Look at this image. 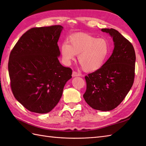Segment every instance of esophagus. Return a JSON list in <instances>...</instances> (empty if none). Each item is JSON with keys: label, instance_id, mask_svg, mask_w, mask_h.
I'll return each instance as SVG.
<instances>
[{"label": "esophagus", "instance_id": "obj_1", "mask_svg": "<svg viewBox=\"0 0 146 146\" xmlns=\"http://www.w3.org/2000/svg\"><path fill=\"white\" fill-rule=\"evenodd\" d=\"M81 76V73L77 72V71H73V73H72V76H73V77H75V76Z\"/></svg>", "mask_w": 146, "mask_h": 146}]
</instances>
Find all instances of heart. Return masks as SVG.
I'll return each instance as SVG.
<instances>
[{
	"label": "heart",
	"instance_id": "obj_1",
	"mask_svg": "<svg viewBox=\"0 0 146 146\" xmlns=\"http://www.w3.org/2000/svg\"><path fill=\"white\" fill-rule=\"evenodd\" d=\"M63 61L69 64L78 55L80 64L86 71H96L103 66L110 52V45L106 39L97 38L88 34L80 33L71 36L68 44L61 48Z\"/></svg>",
	"mask_w": 146,
	"mask_h": 146
}]
</instances>
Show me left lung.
I'll list each match as a JSON object with an SVG mask.
<instances>
[{
    "label": "left lung",
    "instance_id": "obj_1",
    "mask_svg": "<svg viewBox=\"0 0 146 146\" xmlns=\"http://www.w3.org/2000/svg\"><path fill=\"white\" fill-rule=\"evenodd\" d=\"M113 38L114 49L100 69L85 76L83 98L95 110L109 111L120 105L132 86L135 77L134 46L118 31L102 29Z\"/></svg>",
    "mask_w": 146,
    "mask_h": 146
}]
</instances>
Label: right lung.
Here are the masks:
<instances>
[{"instance_id": "1", "label": "right lung", "mask_w": 146, "mask_h": 146, "mask_svg": "<svg viewBox=\"0 0 146 146\" xmlns=\"http://www.w3.org/2000/svg\"><path fill=\"white\" fill-rule=\"evenodd\" d=\"M60 25L33 27L11 51L8 63L11 88L15 99L32 112H49L60 101L72 75L59 61Z\"/></svg>"}]
</instances>
